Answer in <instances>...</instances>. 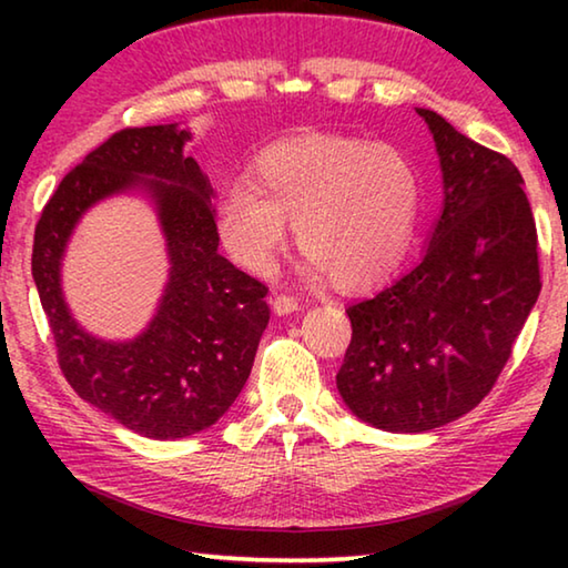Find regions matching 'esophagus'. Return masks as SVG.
Listing matches in <instances>:
<instances>
[{"mask_svg": "<svg viewBox=\"0 0 568 568\" xmlns=\"http://www.w3.org/2000/svg\"><path fill=\"white\" fill-rule=\"evenodd\" d=\"M297 307H301V303H297V297H293V295H275V297H273V311H275L277 315L295 313Z\"/></svg>", "mask_w": 568, "mask_h": 568, "instance_id": "esophagus-1", "label": "esophagus"}]
</instances>
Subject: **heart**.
I'll use <instances>...</instances> for the list:
<instances>
[{
    "label": "heart",
    "instance_id": "obj_1",
    "mask_svg": "<svg viewBox=\"0 0 568 568\" xmlns=\"http://www.w3.org/2000/svg\"><path fill=\"white\" fill-rule=\"evenodd\" d=\"M423 182L406 152L383 142L307 134L271 145L255 160V185L235 180L217 200L227 253L263 275L285 245L345 291L388 277L416 237Z\"/></svg>",
    "mask_w": 568,
    "mask_h": 568
}]
</instances>
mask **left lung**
<instances>
[{
    "mask_svg": "<svg viewBox=\"0 0 568 568\" xmlns=\"http://www.w3.org/2000/svg\"><path fill=\"white\" fill-rule=\"evenodd\" d=\"M418 114L440 158L444 213L410 273L345 311L353 338L335 376L345 406L390 434L476 408L541 293L521 172L434 110Z\"/></svg>",
    "mask_w": 568,
    "mask_h": 568,
    "instance_id": "1",
    "label": "left lung"
}]
</instances>
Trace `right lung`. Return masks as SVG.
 I'll list each match as a JSON object with an SVG mask.
<instances>
[{
    "instance_id": "right-lung-1",
    "label": "right lung",
    "mask_w": 568,
    "mask_h": 568,
    "mask_svg": "<svg viewBox=\"0 0 568 568\" xmlns=\"http://www.w3.org/2000/svg\"><path fill=\"white\" fill-rule=\"evenodd\" d=\"M187 140L178 124L114 132L67 172L42 210L32 247V277L67 383L124 428L158 440L200 434L225 416L271 321L267 287L217 253L213 187L197 162L182 155ZM132 186L156 203L171 277L149 328L114 344L71 318L59 267L79 217Z\"/></svg>"
}]
</instances>
